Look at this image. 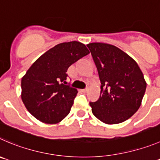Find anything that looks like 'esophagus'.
I'll return each mask as SVG.
<instances>
[{"mask_svg": "<svg viewBox=\"0 0 160 160\" xmlns=\"http://www.w3.org/2000/svg\"><path fill=\"white\" fill-rule=\"evenodd\" d=\"M88 91V88H86L83 89V90H82V92H83V93H86V92H87Z\"/></svg>", "mask_w": 160, "mask_h": 160, "instance_id": "1", "label": "esophagus"}]
</instances>
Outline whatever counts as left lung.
<instances>
[{
  "instance_id": "obj_1",
  "label": "left lung",
  "mask_w": 160,
  "mask_h": 160,
  "mask_svg": "<svg viewBox=\"0 0 160 160\" xmlns=\"http://www.w3.org/2000/svg\"><path fill=\"white\" fill-rule=\"evenodd\" d=\"M101 82L99 98L90 102L94 115L108 125L132 117L141 107L146 90L144 75L130 56L113 45H87Z\"/></svg>"
}]
</instances>
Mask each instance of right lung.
<instances>
[{
  "label": "right lung",
  "instance_id": "1",
  "mask_svg": "<svg viewBox=\"0 0 160 160\" xmlns=\"http://www.w3.org/2000/svg\"><path fill=\"white\" fill-rule=\"evenodd\" d=\"M89 53L84 44H58L32 64L21 80V98L28 111L46 124H57L69 114L77 90L65 85L68 67Z\"/></svg>",
  "mask_w": 160,
  "mask_h": 160
}]
</instances>
